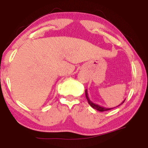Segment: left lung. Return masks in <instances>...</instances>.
Returning a JSON list of instances; mask_svg holds the SVG:
<instances>
[{
    "mask_svg": "<svg viewBox=\"0 0 148 148\" xmlns=\"http://www.w3.org/2000/svg\"><path fill=\"white\" fill-rule=\"evenodd\" d=\"M85 93H86V99H87V100H88V103H89V104L90 105V106H91L93 108H95V109H96L97 111H100V112H103V111H108V110L113 109V108H115V107H114V108H106V107L101 106H100V105L97 104V103H93L92 101L90 99L89 97H88V90H87V89H86V90H85ZM125 99H124L123 102H122L121 103H120V105H118V106H120V105H121V104H123V103L124 102H125ZM118 106H116V107H118Z\"/></svg>",
    "mask_w": 148,
    "mask_h": 148,
    "instance_id": "left-lung-1",
    "label": "left lung"
}]
</instances>
